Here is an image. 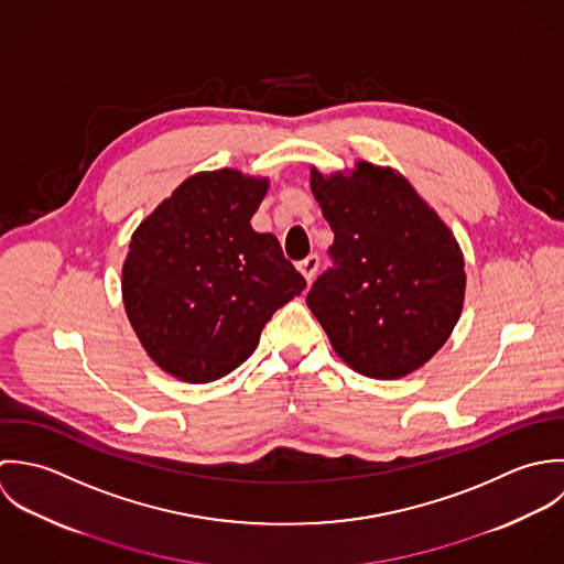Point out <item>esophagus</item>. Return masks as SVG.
Masks as SVG:
<instances>
[{"instance_id":"1","label":"esophagus","mask_w":564,"mask_h":564,"mask_svg":"<svg viewBox=\"0 0 564 564\" xmlns=\"http://www.w3.org/2000/svg\"><path fill=\"white\" fill-rule=\"evenodd\" d=\"M318 265H321V259H318L316 254H310L307 259H303V261L299 263V272H301L307 281H312L314 274H316V270H318Z\"/></svg>"}]
</instances>
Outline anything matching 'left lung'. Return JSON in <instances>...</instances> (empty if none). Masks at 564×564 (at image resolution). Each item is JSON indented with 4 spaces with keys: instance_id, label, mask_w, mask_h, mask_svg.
I'll use <instances>...</instances> for the list:
<instances>
[{
    "instance_id": "8db88e82",
    "label": "left lung",
    "mask_w": 564,
    "mask_h": 564,
    "mask_svg": "<svg viewBox=\"0 0 564 564\" xmlns=\"http://www.w3.org/2000/svg\"><path fill=\"white\" fill-rule=\"evenodd\" d=\"M312 192L334 230V265L307 305L359 375L399 379L449 339L464 303V257L438 214L392 167L357 161Z\"/></svg>"
}]
</instances>
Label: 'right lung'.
Instances as JSON below:
<instances>
[{
  "label": "right lung",
  "mask_w": 564,
  "mask_h": 564,
  "mask_svg": "<svg viewBox=\"0 0 564 564\" xmlns=\"http://www.w3.org/2000/svg\"><path fill=\"white\" fill-rule=\"evenodd\" d=\"M268 187L230 167L200 172L132 232L126 316L152 361L181 381L209 383L243 364L272 314L307 285L279 239L250 226Z\"/></svg>",
  "instance_id": "obj_1"
}]
</instances>
